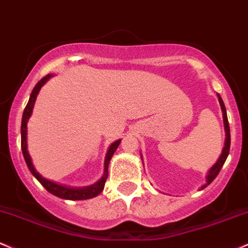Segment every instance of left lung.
<instances>
[{
    "instance_id": "left-lung-1",
    "label": "left lung",
    "mask_w": 248,
    "mask_h": 248,
    "mask_svg": "<svg viewBox=\"0 0 248 248\" xmlns=\"http://www.w3.org/2000/svg\"><path fill=\"white\" fill-rule=\"evenodd\" d=\"M218 97H219V103H220V107H221V110H222V117H224L225 131H226V141H225V146H224V149H222V154H221L220 157H219L218 161L214 164V165L212 166V169H211L210 172H208L207 185L211 184V183H212L213 180L216 179V177L218 176L219 172H220L222 165L225 164V161H226V159H227V155H229V154H230V146H231V133H230L229 119H227V115H226V109H225V104H224V102H222L220 94H218ZM205 186H206V185H205ZM205 186H202V188H204Z\"/></svg>"
}]
</instances>
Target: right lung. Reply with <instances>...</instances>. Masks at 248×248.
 <instances>
[{
  "label": "right lung",
  "instance_id": "1",
  "mask_svg": "<svg viewBox=\"0 0 248 248\" xmlns=\"http://www.w3.org/2000/svg\"><path fill=\"white\" fill-rule=\"evenodd\" d=\"M51 75H46L42 78L37 84L35 85L34 90L31 91V94H30V98L29 102H28L26 109L23 111V117H22V124H21V147H22V152H23V157L24 160H26L28 168H29L30 172L34 174V177L38 182L41 183L42 185L44 186L46 191L52 193L54 196L58 197V198H62V199H69V200H85V199H90L93 198V197L98 196L99 193L103 191L104 188L105 182H107V178L108 174H109V163L111 157H112L113 154H115L116 149L118 147L119 143L121 140H116L115 143L111 144V146L109 147V151H108L107 157H105V163H104V176L102 177V179L99 182H97L96 184L89 186V187H84V188H69L65 187V186L62 185H57L55 183L49 182V180L44 179L42 178V176L36 171L34 165L31 163V158H30L29 154H28V149H27V122L29 119V117L31 116L32 112V108H34L35 101H36V97H37L38 93H40L42 85L48 80Z\"/></svg>",
  "mask_w": 248,
  "mask_h": 248
}]
</instances>
